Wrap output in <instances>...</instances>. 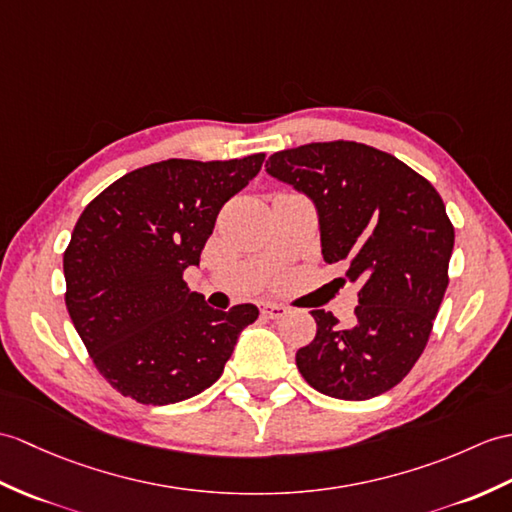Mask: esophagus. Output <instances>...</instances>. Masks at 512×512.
Returning <instances> with one entry per match:
<instances>
[{"mask_svg":"<svg viewBox=\"0 0 512 512\" xmlns=\"http://www.w3.org/2000/svg\"><path fill=\"white\" fill-rule=\"evenodd\" d=\"M261 314H264L266 318H272V320H279V318H283L285 314H288V307H283V305H279V303H264L261 305Z\"/></svg>","mask_w":512,"mask_h":512,"instance_id":"34e87169","label":"esophagus"}]
</instances>
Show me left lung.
<instances>
[{"instance_id":"left-lung-1","label":"left lung","mask_w":512,"mask_h":512,"mask_svg":"<svg viewBox=\"0 0 512 512\" xmlns=\"http://www.w3.org/2000/svg\"><path fill=\"white\" fill-rule=\"evenodd\" d=\"M266 172L314 202L325 261L360 285L351 329L312 312L316 336L296 366L327 397L382 395L421 358L443 303L454 251L443 198L392 154L342 139L275 152Z\"/></svg>"}]
</instances>
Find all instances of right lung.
<instances>
[{
	"label": "right lung",
	"mask_w": 512,
	"mask_h": 512,
	"mask_svg": "<svg viewBox=\"0 0 512 512\" xmlns=\"http://www.w3.org/2000/svg\"><path fill=\"white\" fill-rule=\"evenodd\" d=\"M264 159L152 163L80 213L63 255L65 305L95 368L124 397L168 406L198 395L257 320L251 303L213 310L183 272L200 264L222 205Z\"/></svg>",
	"instance_id": "1"
}]
</instances>
